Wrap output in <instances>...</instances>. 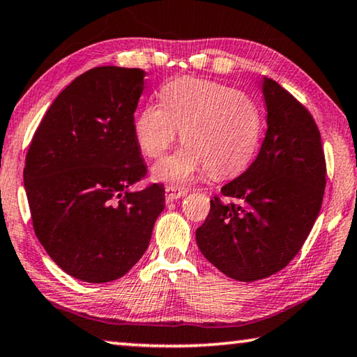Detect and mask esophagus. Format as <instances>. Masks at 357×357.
Returning <instances> with one entry per match:
<instances>
[{
	"mask_svg": "<svg viewBox=\"0 0 357 357\" xmlns=\"http://www.w3.org/2000/svg\"><path fill=\"white\" fill-rule=\"evenodd\" d=\"M188 189H183V188H178V185H167L165 188V197L168 202H173V200H178L181 197H185L188 195Z\"/></svg>",
	"mask_w": 357,
	"mask_h": 357,
	"instance_id": "1",
	"label": "esophagus"
}]
</instances>
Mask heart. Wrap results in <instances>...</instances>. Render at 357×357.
I'll return each mask as SVG.
<instances>
[{"label":"heart","mask_w":357,"mask_h":357,"mask_svg":"<svg viewBox=\"0 0 357 357\" xmlns=\"http://www.w3.org/2000/svg\"><path fill=\"white\" fill-rule=\"evenodd\" d=\"M160 105H146L133 122L137 143L151 158L176 143L184 146L152 167L160 183L185 184L209 169L231 176L245 169L259 148L262 112L251 95L224 84L179 77L160 92Z\"/></svg>","instance_id":"heart-1"}]
</instances>
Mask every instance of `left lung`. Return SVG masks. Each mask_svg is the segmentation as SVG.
<instances>
[{
  "mask_svg": "<svg viewBox=\"0 0 357 357\" xmlns=\"http://www.w3.org/2000/svg\"><path fill=\"white\" fill-rule=\"evenodd\" d=\"M267 133L241 176L214 197L195 238L214 267L236 281L268 278L297 256L326 188L321 135L307 107L273 79L262 81Z\"/></svg>",
  "mask_w": 357,
  "mask_h": 357,
  "instance_id": "left-lung-1",
  "label": "left lung"
}]
</instances>
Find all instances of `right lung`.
<instances>
[{
	"instance_id": "add662e5",
	"label": "right lung",
	"mask_w": 357,
	"mask_h": 357,
	"mask_svg": "<svg viewBox=\"0 0 357 357\" xmlns=\"http://www.w3.org/2000/svg\"><path fill=\"white\" fill-rule=\"evenodd\" d=\"M144 76L119 66L84 73L54 100L28 149L24 184L35 234L76 280L126 275L165 208L162 184L130 190L146 173L133 133Z\"/></svg>"
}]
</instances>
